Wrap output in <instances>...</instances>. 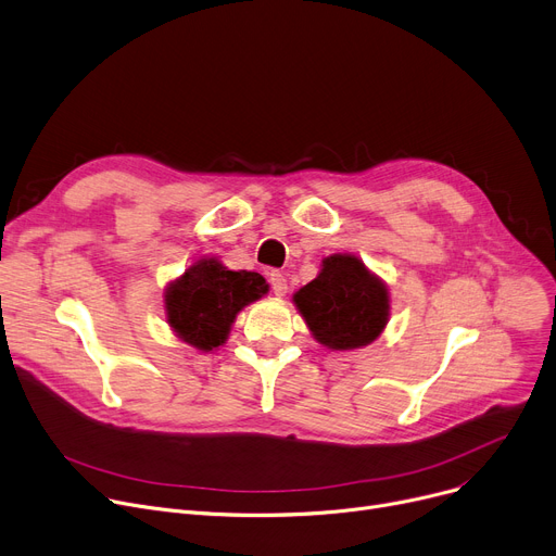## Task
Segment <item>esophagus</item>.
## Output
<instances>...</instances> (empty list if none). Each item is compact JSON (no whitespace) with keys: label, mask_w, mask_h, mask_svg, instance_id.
<instances>
[{"label":"esophagus","mask_w":556,"mask_h":556,"mask_svg":"<svg viewBox=\"0 0 556 556\" xmlns=\"http://www.w3.org/2000/svg\"><path fill=\"white\" fill-rule=\"evenodd\" d=\"M269 282H271V291L276 293L278 299L285 296L289 287H287V278H285L280 271H271V274H269Z\"/></svg>","instance_id":"34e87169"}]
</instances>
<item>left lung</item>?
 <instances>
[{
	"instance_id": "8db88e82",
	"label": "left lung",
	"mask_w": 556,
	"mask_h": 556,
	"mask_svg": "<svg viewBox=\"0 0 556 556\" xmlns=\"http://www.w3.org/2000/svg\"><path fill=\"white\" fill-rule=\"evenodd\" d=\"M291 301L312 337L328 350L370 345L390 318L388 285L354 253L323 257L318 276Z\"/></svg>"
}]
</instances>
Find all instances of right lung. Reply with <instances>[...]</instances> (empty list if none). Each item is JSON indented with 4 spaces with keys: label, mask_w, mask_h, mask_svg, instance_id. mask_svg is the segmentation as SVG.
Segmentation results:
<instances>
[{
    "label": "right lung",
    "mask_w": 556,
    "mask_h": 556,
    "mask_svg": "<svg viewBox=\"0 0 556 556\" xmlns=\"http://www.w3.org/2000/svg\"><path fill=\"white\" fill-rule=\"evenodd\" d=\"M269 285L255 271H231L202 255L163 289V314L177 339L200 352L226 343L238 314L267 296Z\"/></svg>",
    "instance_id": "1"
}]
</instances>
